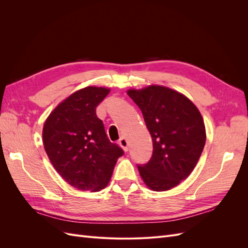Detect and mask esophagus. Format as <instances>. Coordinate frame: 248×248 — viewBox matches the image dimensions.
<instances>
[{
    "label": "esophagus",
    "instance_id": "obj_1",
    "mask_svg": "<svg viewBox=\"0 0 248 248\" xmlns=\"http://www.w3.org/2000/svg\"><path fill=\"white\" fill-rule=\"evenodd\" d=\"M119 144H120V146H121V147L123 148V150H124L125 152L128 151V141H127V140H126L125 138L120 139Z\"/></svg>",
    "mask_w": 248,
    "mask_h": 248
}]
</instances>
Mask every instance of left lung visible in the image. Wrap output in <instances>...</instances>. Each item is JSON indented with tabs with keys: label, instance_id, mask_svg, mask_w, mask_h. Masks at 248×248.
<instances>
[{
	"label": "left lung",
	"instance_id": "left-lung-1",
	"mask_svg": "<svg viewBox=\"0 0 248 248\" xmlns=\"http://www.w3.org/2000/svg\"><path fill=\"white\" fill-rule=\"evenodd\" d=\"M127 94L141 110L153 140L152 157L138 164L146 185L169 190L188 177L206 142L204 120L194 104L174 90L150 86Z\"/></svg>",
	"mask_w": 248,
	"mask_h": 248
}]
</instances>
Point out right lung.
<instances>
[{"label": "right lung", "instance_id": "add662e5", "mask_svg": "<svg viewBox=\"0 0 248 248\" xmlns=\"http://www.w3.org/2000/svg\"><path fill=\"white\" fill-rule=\"evenodd\" d=\"M109 90L87 87L52 110L43 126V145L52 166L79 190L99 191L111 177L122 148L108 139L96 108Z\"/></svg>", "mask_w": 248, "mask_h": 248}]
</instances>
